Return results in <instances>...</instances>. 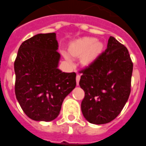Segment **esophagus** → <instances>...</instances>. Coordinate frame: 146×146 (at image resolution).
Listing matches in <instances>:
<instances>
[{"label": "esophagus", "mask_w": 146, "mask_h": 146, "mask_svg": "<svg viewBox=\"0 0 146 146\" xmlns=\"http://www.w3.org/2000/svg\"><path fill=\"white\" fill-rule=\"evenodd\" d=\"M80 78H81L80 75L77 74V76H76V84H77V85H78V84H79V81H80Z\"/></svg>", "instance_id": "obj_1"}]
</instances>
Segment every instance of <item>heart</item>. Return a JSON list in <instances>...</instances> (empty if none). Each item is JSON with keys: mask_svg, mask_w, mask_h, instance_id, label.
<instances>
[{"mask_svg": "<svg viewBox=\"0 0 146 146\" xmlns=\"http://www.w3.org/2000/svg\"><path fill=\"white\" fill-rule=\"evenodd\" d=\"M102 49V43L96 42L95 38L84 37L71 43L70 45L69 52L73 56H78L87 52L84 59L85 62H90L101 53ZM65 57L68 60H70L68 55H65Z\"/></svg>", "mask_w": 146, "mask_h": 146, "instance_id": "1", "label": "heart"}]
</instances>
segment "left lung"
Listing matches in <instances>:
<instances>
[{"label": "left lung", "mask_w": 146, "mask_h": 146, "mask_svg": "<svg viewBox=\"0 0 146 146\" xmlns=\"http://www.w3.org/2000/svg\"><path fill=\"white\" fill-rule=\"evenodd\" d=\"M132 70L126 47L110 36L105 51L80 71L84 91L81 106L87 121L107 123L120 113L131 92Z\"/></svg>", "instance_id": "obj_1"}]
</instances>
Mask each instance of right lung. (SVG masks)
<instances>
[{"mask_svg":"<svg viewBox=\"0 0 146 146\" xmlns=\"http://www.w3.org/2000/svg\"><path fill=\"white\" fill-rule=\"evenodd\" d=\"M55 33L39 34L21 44L14 63L15 96L28 117L51 121L76 85V73L57 68L60 54Z\"/></svg>","mask_w":146,"mask_h":146,"instance_id":"obj_1","label":"right lung"}]
</instances>
